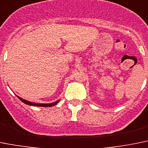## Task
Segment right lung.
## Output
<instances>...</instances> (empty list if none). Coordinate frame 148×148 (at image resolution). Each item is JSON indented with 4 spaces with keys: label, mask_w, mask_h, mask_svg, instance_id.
Returning a JSON list of instances; mask_svg holds the SVG:
<instances>
[{
    "label": "right lung",
    "mask_w": 148,
    "mask_h": 148,
    "mask_svg": "<svg viewBox=\"0 0 148 148\" xmlns=\"http://www.w3.org/2000/svg\"><path fill=\"white\" fill-rule=\"evenodd\" d=\"M16 97L20 99L22 102H23L24 103H25V104H27V105H30V106H36V107H52V106H55V104H57V103L60 101V99H59V100L56 101L52 102V103H34V102L28 101L25 100V99H22L21 97H20V96H16Z\"/></svg>",
    "instance_id": "1"
}]
</instances>
